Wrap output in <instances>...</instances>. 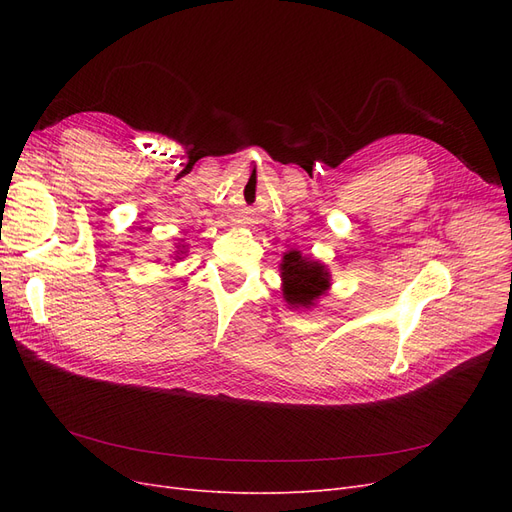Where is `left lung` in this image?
Wrapping results in <instances>:
<instances>
[{"instance_id":"obj_1","label":"left lung","mask_w":512,"mask_h":512,"mask_svg":"<svg viewBox=\"0 0 512 512\" xmlns=\"http://www.w3.org/2000/svg\"><path fill=\"white\" fill-rule=\"evenodd\" d=\"M282 294L290 309H312L331 288V271L324 262L288 250L280 262Z\"/></svg>"}]
</instances>
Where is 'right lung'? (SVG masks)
Segmentation results:
<instances>
[{
  "label": "right lung",
  "instance_id": "1",
  "mask_svg": "<svg viewBox=\"0 0 512 512\" xmlns=\"http://www.w3.org/2000/svg\"><path fill=\"white\" fill-rule=\"evenodd\" d=\"M185 256H188V245H185V241L181 239V243L175 245V252H173V256H170V258H173L175 262H179V260L185 258Z\"/></svg>",
  "mask_w": 512,
  "mask_h": 512
}]
</instances>
